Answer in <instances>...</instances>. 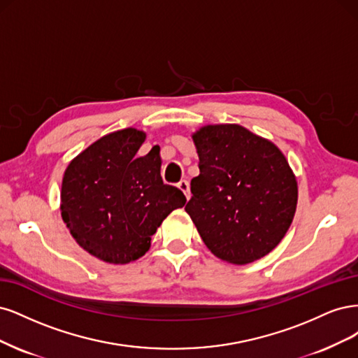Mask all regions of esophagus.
<instances>
[{
	"mask_svg": "<svg viewBox=\"0 0 358 358\" xmlns=\"http://www.w3.org/2000/svg\"><path fill=\"white\" fill-rule=\"evenodd\" d=\"M178 189L186 194V198H187V201L190 199V186H189V181H186V180H181L180 182H178Z\"/></svg>",
	"mask_w": 358,
	"mask_h": 358,
	"instance_id": "34e87169",
	"label": "esophagus"
}]
</instances>
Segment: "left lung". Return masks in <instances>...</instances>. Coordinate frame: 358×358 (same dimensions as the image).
<instances>
[{"label": "left lung", "mask_w": 358, "mask_h": 358, "mask_svg": "<svg viewBox=\"0 0 358 358\" xmlns=\"http://www.w3.org/2000/svg\"><path fill=\"white\" fill-rule=\"evenodd\" d=\"M201 174L186 211L214 256L234 264L280 244L297 205V181L281 150L239 124H208L193 135Z\"/></svg>", "instance_id": "1"}]
</instances>
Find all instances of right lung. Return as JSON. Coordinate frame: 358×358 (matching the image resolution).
I'll use <instances>...</instances> for the list:
<instances>
[{"instance_id":"right-lung-1","label":"right lung","mask_w":358,"mask_h":358,"mask_svg":"<svg viewBox=\"0 0 358 358\" xmlns=\"http://www.w3.org/2000/svg\"><path fill=\"white\" fill-rule=\"evenodd\" d=\"M145 132L103 135L66 166L61 215L77 244L113 264L143 257L157 227L186 196L160 177V148L136 156Z\"/></svg>"}]
</instances>
